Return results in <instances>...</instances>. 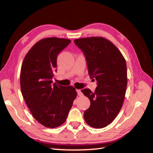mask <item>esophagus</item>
<instances>
[{"label":"esophagus","instance_id":"esophagus-1","mask_svg":"<svg viewBox=\"0 0 153 153\" xmlns=\"http://www.w3.org/2000/svg\"><path fill=\"white\" fill-rule=\"evenodd\" d=\"M76 91L77 93V95H78L79 96H82L83 95V93L82 92V91H81L80 89H77Z\"/></svg>","mask_w":153,"mask_h":153}]
</instances>
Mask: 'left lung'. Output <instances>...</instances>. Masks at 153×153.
<instances>
[{"label":"left lung","instance_id":"left-lung-1","mask_svg":"<svg viewBox=\"0 0 153 153\" xmlns=\"http://www.w3.org/2000/svg\"><path fill=\"white\" fill-rule=\"evenodd\" d=\"M74 43L85 54L90 77L97 82L94 92L89 89L82 90L91 102L84 112V120L92 128H105L118 114L125 98L128 84L126 60L106 38H81Z\"/></svg>","mask_w":153,"mask_h":153}]
</instances>
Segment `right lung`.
I'll return each mask as SVG.
<instances>
[{
    "instance_id": "1",
    "label": "right lung",
    "mask_w": 153,
    "mask_h": 153,
    "mask_svg": "<svg viewBox=\"0 0 153 153\" xmlns=\"http://www.w3.org/2000/svg\"><path fill=\"white\" fill-rule=\"evenodd\" d=\"M70 42L58 37L41 39L28 51L22 65L23 97L35 119L48 128L63 124L77 96L73 86L52 83L58 54Z\"/></svg>"
}]
</instances>
